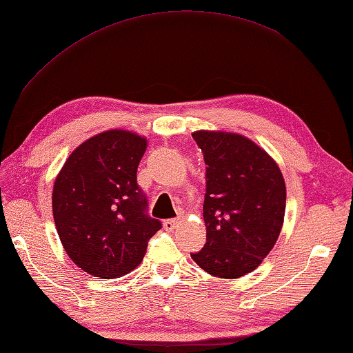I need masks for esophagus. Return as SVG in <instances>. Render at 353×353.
Segmentation results:
<instances>
[{"label": "esophagus", "instance_id": "obj_1", "mask_svg": "<svg viewBox=\"0 0 353 353\" xmlns=\"http://www.w3.org/2000/svg\"><path fill=\"white\" fill-rule=\"evenodd\" d=\"M179 225V218H168V220L163 221V228L166 231H172V229H176Z\"/></svg>", "mask_w": 353, "mask_h": 353}]
</instances>
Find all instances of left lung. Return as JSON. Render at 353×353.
<instances>
[{
    "label": "left lung",
    "mask_w": 353,
    "mask_h": 353,
    "mask_svg": "<svg viewBox=\"0 0 353 353\" xmlns=\"http://www.w3.org/2000/svg\"><path fill=\"white\" fill-rule=\"evenodd\" d=\"M204 154L205 245L192 259L209 275L240 278L275 247L286 210V183L276 161L239 133L198 130Z\"/></svg>",
    "instance_id": "8db88e82"
}]
</instances>
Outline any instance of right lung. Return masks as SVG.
<instances>
[{"mask_svg": "<svg viewBox=\"0 0 353 353\" xmlns=\"http://www.w3.org/2000/svg\"><path fill=\"white\" fill-rule=\"evenodd\" d=\"M148 139L106 130L86 139L56 176L53 218L67 256L92 276L119 278L139 265L161 223L148 215L137 170Z\"/></svg>", "mask_w": 353, "mask_h": 353, "instance_id": "obj_1", "label": "right lung"}]
</instances>
